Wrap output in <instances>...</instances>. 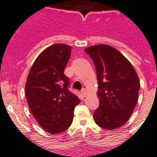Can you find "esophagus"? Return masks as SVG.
<instances>
[{"instance_id": "esophagus-1", "label": "esophagus", "mask_w": 157, "mask_h": 157, "mask_svg": "<svg viewBox=\"0 0 157 157\" xmlns=\"http://www.w3.org/2000/svg\"><path fill=\"white\" fill-rule=\"evenodd\" d=\"M81 92H82V94H83V96H84V97H85L86 95H87V90H86L85 88H83V89H82Z\"/></svg>"}]
</instances>
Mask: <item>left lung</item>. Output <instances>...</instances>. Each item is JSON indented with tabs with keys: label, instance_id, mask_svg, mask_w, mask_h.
I'll return each mask as SVG.
<instances>
[{
	"label": "left lung",
	"instance_id": "1",
	"mask_svg": "<svg viewBox=\"0 0 157 157\" xmlns=\"http://www.w3.org/2000/svg\"><path fill=\"white\" fill-rule=\"evenodd\" d=\"M95 65L100 105L94 112L97 125L113 130L129 119L139 98L140 80L131 63L108 45H97L84 49Z\"/></svg>",
	"mask_w": 157,
	"mask_h": 157
}]
</instances>
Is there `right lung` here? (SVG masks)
Wrapping results in <instances>:
<instances>
[{"label":"right lung","mask_w":157,"mask_h":157,"mask_svg":"<svg viewBox=\"0 0 157 157\" xmlns=\"http://www.w3.org/2000/svg\"><path fill=\"white\" fill-rule=\"evenodd\" d=\"M71 46L57 43L50 45L36 58L25 83V96L30 111L41 127L57 134L67 130L73 121L80 99L69 91V78L64 69Z\"/></svg>","instance_id":"right-lung-1"}]
</instances>
